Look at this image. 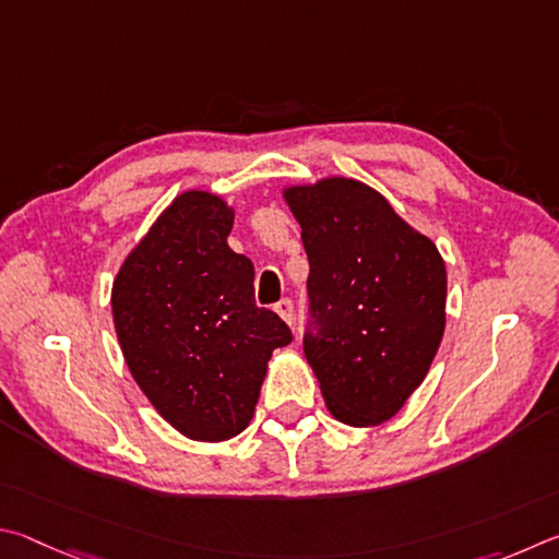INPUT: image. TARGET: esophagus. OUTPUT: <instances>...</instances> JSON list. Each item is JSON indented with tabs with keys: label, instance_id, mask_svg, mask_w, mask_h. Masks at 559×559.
Here are the masks:
<instances>
[{
	"label": "esophagus",
	"instance_id": "1",
	"mask_svg": "<svg viewBox=\"0 0 559 559\" xmlns=\"http://www.w3.org/2000/svg\"><path fill=\"white\" fill-rule=\"evenodd\" d=\"M274 311H277V314L285 319L289 326H295V301L282 299V301H277V305H274Z\"/></svg>",
	"mask_w": 559,
	"mask_h": 559
}]
</instances>
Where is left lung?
I'll list each match as a JSON object with an SVG mask.
<instances>
[{
	"mask_svg": "<svg viewBox=\"0 0 559 559\" xmlns=\"http://www.w3.org/2000/svg\"><path fill=\"white\" fill-rule=\"evenodd\" d=\"M285 199L309 258L305 356L329 413L350 427L385 423L442 344V254L360 181L336 176Z\"/></svg>",
	"mask_w": 559,
	"mask_h": 559,
	"instance_id": "left-lung-1",
	"label": "left lung"
}]
</instances>
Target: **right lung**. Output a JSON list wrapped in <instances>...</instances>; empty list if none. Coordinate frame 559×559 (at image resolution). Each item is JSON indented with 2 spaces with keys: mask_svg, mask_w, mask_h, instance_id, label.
<instances>
[{
  "mask_svg": "<svg viewBox=\"0 0 559 559\" xmlns=\"http://www.w3.org/2000/svg\"><path fill=\"white\" fill-rule=\"evenodd\" d=\"M230 228L218 195H176L112 285L127 368L156 413L199 442L248 427L272 350L292 341L285 321L254 305V267L230 250Z\"/></svg>",
  "mask_w": 559,
  "mask_h": 559,
  "instance_id": "right-lung-1",
  "label": "right lung"
}]
</instances>
